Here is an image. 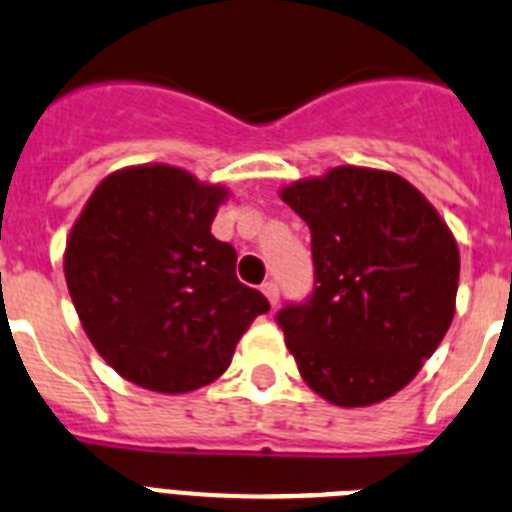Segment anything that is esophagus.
I'll return each mask as SVG.
<instances>
[{
	"mask_svg": "<svg viewBox=\"0 0 512 512\" xmlns=\"http://www.w3.org/2000/svg\"><path fill=\"white\" fill-rule=\"evenodd\" d=\"M260 288H262V293H265V299L270 301V306H278V299H281V291H278V283L265 281Z\"/></svg>",
	"mask_w": 512,
	"mask_h": 512,
	"instance_id": "34e87169",
	"label": "esophagus"
}]
</instances>
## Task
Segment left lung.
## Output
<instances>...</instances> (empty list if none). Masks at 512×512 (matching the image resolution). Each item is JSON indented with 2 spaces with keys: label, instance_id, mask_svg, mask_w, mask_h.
I'll return each mask as SVG.
<instances>
[{
  "label": "left lung",
  "instance_id": "8db88e82",
  "mask_svg": "<svg viewBox=\"0 0 512 512\" xmlns=\"http://www.w3.org/2000/svg\"><path fill=\"white\" fill-rule=\"evenodd\" d=\"M281 198L309 226L314 257L311 299L278 311L301 379L337 407L384 402L451 327L459 244L394 172L335 167Z\"/></svg>",
  "mask_w": 512,
  "mask_h": 512
}]
</instances>
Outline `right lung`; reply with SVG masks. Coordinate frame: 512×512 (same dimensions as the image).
Instances as JSON below:
<instances>
[{
  "label": "right lung",
  "mask_w": 512,
  "mask_h": 512,
  "mask_svg": "<svg viewBox=\"0 0 512 512\" xmlns=\"http://www.w3.org/2000/svg\"><path fill=\"white\" fill-rule=\"evenodd\" d=\"M229 190L172 164L108 175L71 226L64 275L84 332L123 379L185 394L229 368L270 309L239 283L237 252L211 234Z\"/></svg>",
  "instance_id": "obj_1"
}]
</instances>
